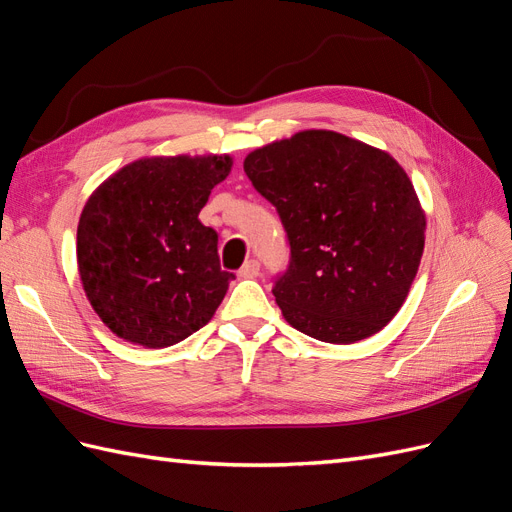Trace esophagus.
<instances>
[{
    "instance_id": "obj_1",
    "label": "esophagus",
    "mask_w": 512,
    "mask_h": 512,
    "mask_svg": "<svg viewBox=\"0 0 512 512\" xmlns=\"http://www.w3.org/2000/svg\"><path fill=\"white\" fill-rule=\"evenodd\" d=\"M258 273H260L258 260H247L245 265L239 269V277H243V280H254V277H258Z\"/></svg>"
}]
</instances>
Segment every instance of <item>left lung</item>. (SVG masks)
<instances>
[{"mask_svg": "<svg viewBox=\"0 0 512 512\" xmlns=\"http://www.w3.org/2000/svg\"><path fill=\"white\" fill-rule=\"evenodd\" d=\"M245 175L280 213L290 265L273 294L290 327L327 344L376 335L421 265L425 211L399 162L333 130L247 153Z\"/></svg>", "mask_w": 512, "mask_h": 512, "instance_id": "obj_1", "label": "left lung"}]
</instances>
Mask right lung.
<instances>
[{
  "mask_svg": "<svg viewBox=\"0 0 512 512\" xmlns=\"http://www.w3.org/2000/svg\"><path fill=\"white\" fill-rule=\"evenodd\" d=\"M230 156H153L119 168L87 198L76 230L83 290L117 337L143 348L183 342L213 318L228 282L218 232L200 224Z\"/></svg>",
  "mask_w": 512,
  "mask_h": 512,
  "instance_id": "right-lung-1",
  "label": "right lung"
}]
</instances>
